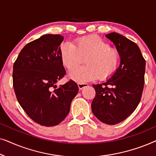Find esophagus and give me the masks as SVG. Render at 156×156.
I'll list each match as a JSON object with an SVG mask.
<instances>
[{"instance_id": "34e87169", "label": "esophagus", "mask_w": 156, "mask_h": 156, "mask_svg": "<svg viewBox=\"0 0 156 156\" xmlns=\"http://www.w3.org/2000/svg\"><path fill=\"white\" fill-rule=\"evenodd\" d=\"M87 86H88V84L87 83H78V87L80 89H82Z\"/></svg>"}]
</instances>
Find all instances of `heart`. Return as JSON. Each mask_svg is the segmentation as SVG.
Listing matches in <instances>:
<instances>
[{"mask_svg": "<svg viewBox=\"0 0 156 156\" xmlns=\"http://www.w3.org/2000/svg\"><path fill=\"white\" fill-rule=\"evenodd\" d=\"M85 57L86 66L73 68ZM61 57L66 67L73 68L69 72V77L80 83L94 80L98 76L101 80L111 77L118 69L120 61L119 51L97 36L80 38L74 44L65 42L62 46Z\"/></svg>", "mask_w": 156, "mask_h": 156, "instance_id": "1", "label": "heart"}]
</instances>
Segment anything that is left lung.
<instances>
[{
	"instance_id": "obj_1",
	"label": "left lung",
	"mask_w": 156,
	"mask_h": 156,
	"mask_svg": "<svg viewBox=\"0 0 156 156\" xmlns=\"http://www.w3.org/2000/svg\"><path fill=\"white\" fill-rule=\"evenodd\" d=\"M105 36L119 52L120 65L106 82L92 85L96 96L91 109L102 123L114 125L128 118L139 104L144 89L146 61L135 42L116 33Z\"/></svg>"
}]
</instances>
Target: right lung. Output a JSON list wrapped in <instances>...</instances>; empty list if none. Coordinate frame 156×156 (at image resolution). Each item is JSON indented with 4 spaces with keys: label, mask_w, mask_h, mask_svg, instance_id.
<instances>
[{
    "label": "right lung",
    "mask_w": 156,
    "mask_h": 156,
    "mask_svg": "<svg viewBox=\"0 0 156 156\" xmlns=\"http://www.w3.org/2000/svg\"><path fill=\"white\" fill-rule=\"evenodd\" d=\"M60 35L46 34L27 44L13 65L17 99L30 118L44 126L58 125L69 114L79 88L74 81L57 87L66 71L61 57Z\"/></svg>",
    "instance_id": "obj_1"
}]
</instances>
